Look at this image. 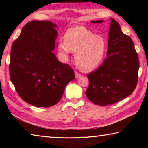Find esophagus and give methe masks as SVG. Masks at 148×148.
<instances>
[{
    "mask_svg": "<svg viewBox=\"0 0 148 148\" xmlns=\"http://www.w3.org/2000/svg\"><path fill=\"white\" fill-rule=\"evenodd\" d=\"M75 76H76V78H78L81 76V74L80 73H79V72H77V71H75Z\"/></svg>",
    "mask_w": 148,
    "mask_h": 148,
    "instance_id": "34e87169",
    "label": "esophagus"
}]
</instances>
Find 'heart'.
<instances>
[{"label": "heart", "mask_w": 148, "mask_h": 148, "mask_svg": "<svg viewBox=\"0 0 148 148\" xmlns=\"http://www.w3.org/2000/svg\"><path fill=\"white\" fill-rule=\"evenodd\" d=\"M106 43L104 39L95 35L82 26L71 28L65 33L64 39L59 40L58 51L67 58L71 51L75 52L77 65L83 71H90L97 67L104 57Z\"/></svg>", "instance_id": "heart-1"}]
</instances>
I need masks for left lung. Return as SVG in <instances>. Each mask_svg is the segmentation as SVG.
<instances>
[{
    "mask_svg": "<svg viewBox=\"0 0 148 148\" xmlns=\"http://www.w3.org/2000/svg\"><path fill=\"white\" fill-rule=\"evenodd\" d=\"M107 57L95 71L87 74V98L99 106L113 104L133 93L138 80L139 61L134 44L111 18ZM103 20L91 21L100 23Z\"/></svg>",
    "mask_w": 148,
    "mask_h": 148,
    "instance_id": "8db88e82",
    "label": "left lung"
}]
</instances>
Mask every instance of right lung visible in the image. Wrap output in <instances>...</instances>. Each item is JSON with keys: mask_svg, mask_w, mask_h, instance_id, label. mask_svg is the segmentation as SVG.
I'll list each match as a JSON object with an SVG mask.
<instances>
[{"mask_svg": "<svg viewBox=\"0 0 148 148\" xmlns=\"http://www.w3.org/2000/svg\"><path fill=\"white\" fill-rule=\"evenodd\" d=\"M56 27L49 21H30L11 50V82L25 102L38 108L57 103L67 84L76 78L73 69L59 62L52 52L58 36Z\"/></svg>", "mask_w": 148, "mask_h": 148, "instance_id": "obj_1", "label": "right lung"}]
</instances>
